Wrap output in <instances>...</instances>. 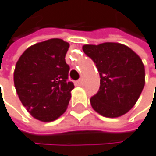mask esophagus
I'll use <instances>...</instances> for the list:
<instances>
[{"mask_svg":"<svg viewBox=\"0 0 156 156\" xmlns=\"http://www.w3.org/2000/svg\"><path fill=\"white\" fill-rule=\"evenodd\" d=\"M74 84H75V86H77V87H80V86H82V84H83V82H82V80H77V81H75L74 82Z\"/></svg>","mask_w":156,"mask_h":156,"instance_id":"34e87169","label":"esophagus"}]
</instances>
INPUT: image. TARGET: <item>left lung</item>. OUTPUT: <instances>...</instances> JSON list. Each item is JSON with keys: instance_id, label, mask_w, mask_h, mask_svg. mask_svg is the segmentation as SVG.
Returning <instances> with one entry per match:
<instances>
[{"instance_id": "left-lung-1", "label": "left lung", "mask_w": 156, "mask_h": 156, "mask_svg": "<svg viewBox=\"0 0 156 156\" xmlns=\"http://www.w3.org/2000/svg\"><path fill=\"white\" fill-rule=\"evenodd\" d=\"M83 51L92 59L100 75L99 91L90 100L92 108L109 118L126 114L135 105L145 86L141 58L119 43L85 44Z\"/></svg>"}]
</instances>
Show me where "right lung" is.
<instances>
[{
  "mask_svg": "<svg viewBox=\"0 0 156 156\" xmlns=\"http://www.w3.org/2000/svg\"><path fill=\"white\" fill-rule=\"evenodd\" d=\"M69 44L49 39L24 50L16 63L14 86L23 106L34 118L51 122L68 108L74 88L69 82L66 54Z\"/></svg>",
  "mask_w": 156,
  "mask_h": 156,
  "instance_id": "add662e5",
  "label": "right lung"
}]
</instances>
